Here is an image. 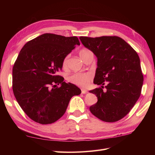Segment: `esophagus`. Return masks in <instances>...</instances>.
Listing matches in <instances>:
<instances>
[{"mask_svg":"<svg viewBox=\"0 0 155 155\" xmlns=\"http://www.w3.org/2000/svg\"><path fill=\"white\" fill-rule=\"evenodd\" d=\"M81 93H82V94H87V93H88V91H86V90H84V89H82Z\"/></svg>","mask_w":155,"mask_h":155,"instance_id":"1","label":"esophagus"}]
</instances>
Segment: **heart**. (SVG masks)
Returning a JSON list of instances; mask_svg holds the SVG:
<instances>
[{"instance_id":"heart-1","label":"heart","mask_w":155,"mask_h":155,"mask_svg":"<svg viewBox=\"0 0 155 155\" xmlns=\"http://www.w3.org/2000/svg\"><path fill=\"white\" fill-rule=\"evenodd\" d=\"M90 52L91 51L88 50V49H81L79 51V55L81 58L83 59L84 56ZM68 58V57L67 56V57H65L63 58V60H62V67L63 68H66L67 67ZM91 79L92 74L91 73H74L68 77V81H70L71 83L82 87H85L88 86V84L90 83Z\"/></svg>"}]
</instances>
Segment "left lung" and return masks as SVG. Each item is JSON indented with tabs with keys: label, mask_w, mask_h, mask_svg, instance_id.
<instances>
[{
	"label": "left lung",
	"mask_w": 155,
	"mask_h": 155,
	"mask_svg": "<svg viewBox=\"0 0 155 155\" xmlns=\"http://www.w3.org/2000/svg\"><path fill=\"white\" fill-rule=\"evenodd\" d=\"M80 39L98 60L94 83L101 87L90 91L98 98L97 103L90 107V111L108 123L122 119L141 93L144 78L139 55L117 36L81 37Z\"/></svg>",
	"instance_id": "obj_1"
}]
</instances>
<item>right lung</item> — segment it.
<instances>
[{"instance_id":"obj_1","label":"right lung","mask_w":155,"mask_h":155,"mask_svg":"<svg viewBox=\"0 0 155 155\" xmlns=\"http://www.w3.org/2000/svg\"><path fill=\"white\" fill-rule=\"evenodd\" d=\"M76 45H80L77 37L45 33L27 42L20 51L12 68L13 93L36 123H54L65 113L71 98L81 93L79 88L66 83L57 74L63 58Z\"/></svg>"}]
</instances>
